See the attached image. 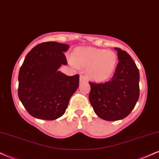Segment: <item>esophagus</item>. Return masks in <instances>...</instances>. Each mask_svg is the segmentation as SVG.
Segmentation results:
<instances>
[{
  "label": "esophagus",
  "mask_w": 159,
  "mask_h": 159,
  "mask_svg": "<svg viewBox=\"0 0 159 159\" xmlns=\"http://www.w3.org/2000/svg\"><path fill=\"white\" fill-rule=\"evenodd\" d=\"M79 80H80V82H85V81H87V78L85 77L84 75H80V78H79Z\"/></svg>",
  "instance_id": "obj_1"
}]
</instances>
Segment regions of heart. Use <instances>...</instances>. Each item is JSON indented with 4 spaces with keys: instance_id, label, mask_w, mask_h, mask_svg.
Instances as JSON below:
<instances>
[{
    "instance_id": "1",
    "label": "heart",
    "mask_w": 159,
    "mask_h": 159,
    "mask_svg": "<svg viewBox=\"0 0 159 159\" xmlns=\"http://www.w3.org/2000/svg\"><path fill=\"white\" fill-rule=\"evenodd\" d=\"M117 61V55L113 51L92 47L75 48L69 59L73 66L87 69L89 78L98 82L107 81L113 75Z\"/></svg>"
}]
</instances>
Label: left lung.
<instances>
[{
  "label": "left lung",
  "instance_id": "left-lung-1",
  "mask_svg": "<svg viewBox=\"0 0 159 159\" xmlns=\"http://www.w3.org/2000/svg\"><path fill=\"white\" fill-rule=\"evenodd\" d=\"M117 52L118 64L111 81L104 84L90 82L89 100L101 119L116 121L126 117L139 98V70L125 51Z\"/></svg>",
  "mask_w": 159,
  "mask_h": 159
}]
</instances>
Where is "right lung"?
I'll return each mask as SVG.
<instances>
[{
	"mask_svg": "<svg viewBox=\"0 0 159 159\" xmlns=\"http://www.w3.org/2000/svg\"><path fill=\"white\" fill-rule=\"evenodd\" d=\"M69 45L46 42L27 54L19 74V97L31 116L54 120L64 114L79 86V75L68 76L58 69L66 65Z\"/></svg>",
	"mask_w": 159,
	"mask_h": 159,
	"instance_id": "right-lung-1",
	"label": "right lung"
}]
</instances>
